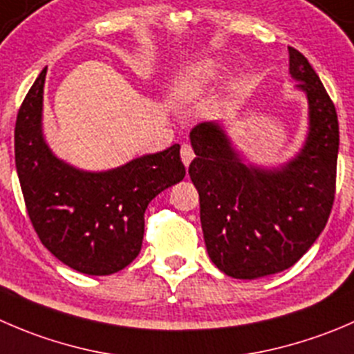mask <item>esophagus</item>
<instances>
[{"label": "esophagus", "instance_id": "esophagus-1", "mask_svg": "<svg viewBox=\"0 0 354 354\" xmlns=\"http://www.w3.org/2000/svg\"><path fill=\"white\" fill-rule=\"evenodd\" d=\"M180 156H181V160H183L185 166H188V164H190L192 160H194L195 153H194V150H192L190 145H183V147H181Z\"/></svg>", "mask_w": 354, "mask_h": 354}]
</instances>
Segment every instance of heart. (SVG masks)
I'll return each instance as SVG.
<instances>
[{"label": "heart", "mask_w": 354, "mask_h": 354, "mask_svg": "<svg viewBox=\"0 0 354 354\" xmlns=\"http://www.w3.org/2000/svg\"><path fill=\"white\" fill-rule=\"evenodd\" d=\"M218 75V64L212 58H202L185 67L173 82V93L176 97H190L201 93Z\"/></svg>", "instance_id": "b5f03b06"}]
</instances>
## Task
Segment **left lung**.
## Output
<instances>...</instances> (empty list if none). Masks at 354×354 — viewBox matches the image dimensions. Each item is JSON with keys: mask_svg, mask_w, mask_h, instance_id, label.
<instances>
[{"mask_svg": "<svg viewBox=\"0 0 354 354\" xmlns=\"http://www.w3.org/2000/svg\"><path fill=\"white\" fill-rule=\"evenodd\" d=\"M289 72L308 100V135L279 167L256 166L233 147L221 122L190 131L188 167L198 192L204 242L225 275L254 280L290 268L324 232L335 195L339 122L320 77L289 46Z\"/></svg>", "mask_w": 354, "mask_h": 354, "instance_id": "left-lung-1", "label": "left lung"}]
</instances>
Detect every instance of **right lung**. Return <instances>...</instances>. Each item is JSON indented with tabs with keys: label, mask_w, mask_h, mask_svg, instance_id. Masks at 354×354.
Segmentation results:
<instances>
[{
	"label": "right lung",
	"mask_w": 354,
	"mask_h": 354,
	"mask_svg": "<svg viewBox=\"0 0 354 354\" xmlns=\"http://www.w3.org/2000/svg\"><path fill=\"white\" fill-rule=\"evenodd\" d=\"M41 72L15 122V166L27 212L43 245L68 268L112 275L140 254L145 211L153 197L185 178L180 145L107 171L58 159L43 135Z\"/></svg>",
	"instance_id": "right-lung-1"
}]
</instances>
